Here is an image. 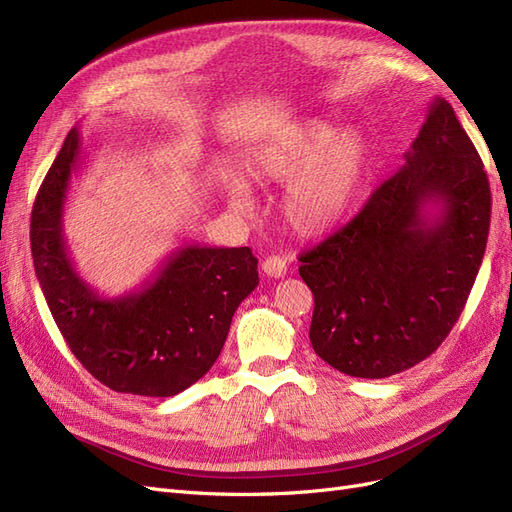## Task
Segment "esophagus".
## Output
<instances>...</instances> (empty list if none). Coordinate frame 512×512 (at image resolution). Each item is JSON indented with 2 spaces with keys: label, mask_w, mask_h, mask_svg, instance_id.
<instances>
[{
  "label": "esophagus",
  "mask_w": 512,
  "mask_h": 512,
  "mask_svg": "<svg viewBox=\"0 0 512 512\" xmlns=\"http://www.w3.org/2000/svg\"><path fill=\"white\" fill-rule=\"evenodd\" d=\"M262 271H265L269 277H284L288 267H286V258L284 256H267L265 262H262Z\"/></svg>",
  "instance_id": "obj_1"
}]
</instances>
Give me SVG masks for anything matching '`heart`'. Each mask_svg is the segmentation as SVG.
I'll list each match as a JSON object with an SVG mask.
<instances>
[{"mask_svg":"<svg viewBox=\"0 0 512 512\" xmlns=\"http://www.w3.org/2000/svg\"><path fill=\"white\" fill-rule=\"evenodd\" d=\"M371 147L354 128L337 132L331 123L309 119L262 145L252 156V173L262 181H290L286 220L303 235H320L342 222L361 198L371 175ZM230 207L250 215L256 209L250 185L228 183Z\"/></svg>","mask_w":512,"mask_h":512,"instance_id":"1","label":"heart"}]
</instances>
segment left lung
<instances>
[{
  "instance_id": "1",
  "label": "left lung",
  "mask_w": 512,
  "mask_h": 512,
  "mask_svg": "<svg viewBox=\"0 0 512 512\" xmlns=\"http://www.w3.org/2000/svg\"><path fill=\"white\" fill-rule=\"evenodd\" d=\"M489 179L453 106L433 98L404 164L299 260L309 342L354 378H389L451 333L485 256Z\"/></svg>"
}]
</instances>
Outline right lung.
<instances>
[{
  "instance_id": "1",
  "label": "right lung",
  "mask_w": 512,
  "mask_h": 512,
  "mask_svg": "<svg viewBox=\"0 0 512 512\" xmlns=\"http://www.w3.org/2000/svg\"><path fill=\"white\" fill-rule=\"evenodd\" d=\"M81 136L72 128L32 211V256L40 288L76 359L108 389L173 397L218 359L241 301L258 286L250 247L185 243L138 290L102 297L76 271L64 237Z\"/></svg>"
}]
</instances>
